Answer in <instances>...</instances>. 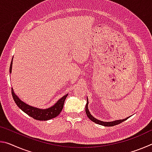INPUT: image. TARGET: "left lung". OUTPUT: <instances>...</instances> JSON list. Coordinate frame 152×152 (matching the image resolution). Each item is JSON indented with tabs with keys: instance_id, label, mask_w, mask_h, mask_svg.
<instances>
[{
	"instance_id": "obj_1",
	"label": "left lung",
	"mask_w": 152,
	"mask_h": 152,
	"mask_svg": "<svg viewBox=\"0 0 152 152\" xmlns=\"http://www.w3.org/2000/svg\"><path fill=\"white\" fill-rule=\"evenodd\" d=\"M88 99H87V102H86V107H85L86 115H87V116H88V117L89 118V119L92 121L96 123V124H99V125H103V126H107V127H112V126H114V125H117L118 124H120L121 123L125 121V120H127L128 118L129 117H127V118H126V119H124L117 120V121H111V122H104V121H102L98 120L97 119H96V118H94L93 116H92V115L89 112V110L88 109Z\"/></svg>"
}]
</instances>
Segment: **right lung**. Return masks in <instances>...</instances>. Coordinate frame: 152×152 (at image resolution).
<instances>
[{
  "instance_id": "add662e5",
  "label": "right lung",
  "mask_w": 152,
  "mask_h": 152,
  "mask_svg": "<svg viewBox=\"0 0 152 152\" xmlns=\"http://www.w3.org/2000/svg\"><path fill=\"white\" fill-rule=\"evenodd\" d=\"M12 60L11 61V66H10V73H11L12 71ZM11 92L12 98H13L15 103H16L17 106L19 107L23 111H24L26 114L29 115V116L33 117V119L39 121L50 120L53 119V118L56 117L58 115H60V113L63 109L65 100L68 95V94L64 95L62 98H61L60 99L58 100V102H56L53 106L46 109H42L30 106V105L26 104L23 101H22L15 94L12 88H11Z\"/></svg>"
}]
</instances>
